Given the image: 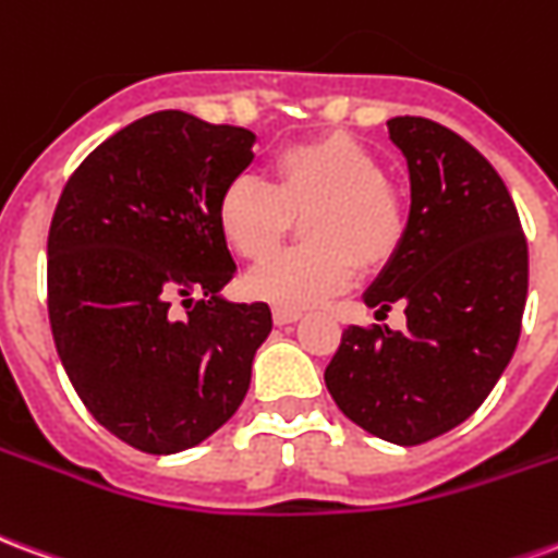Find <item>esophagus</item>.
I'll return each instance as SVG.
<instances>
[{"mask_svg": "<svg viewBox=\"0 0 558 558\" xmlns=\"http://www.w3.org/2000/svg\"><path fill=\"white\" fill-rule=\"evenodd\" d=\"M275 326H292V323H299L302 319V314L299 311H280V307H275Z\"/></svg>", "mask_w": 558, "mask_h": 558, "instance_id": "34e87169", "label": "esophagus"}]
</instances>
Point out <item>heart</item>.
<instances>
[{
    "mask_svg": "<svg viewBox=\"0 0 558 558\" xmlns=\"http://www.w3.org/2000/svg\"><path fill=\"white\" fill-rule=\"evenodd\" d=\"M292 217L303 219L308 247L276 255L244 278L247 295L280 311H304L350 290L359 268L388 263L407 232V211L383 179V163L350 134L280 148L271 184L235 175L215 208L223 242L244 259H265Z\"/></svg>",
    "mask_w": 558,
    "mask_h": 558,
    "instance_id": "1",
    "label": "heart"
}]
</instances>
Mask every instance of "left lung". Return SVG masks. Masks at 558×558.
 Returning <instances> with one entry per match:
<instances>
[{"mask_svg": "<svg viewBox=\"0 0 558 558\" xmlns=\"http://www.w3.org/2000/svg\"><path fill=\"white\" fill-rule=\"evenodd\" d=\"M410 167L400 247L364 290L407 326L343 331L326 367L340 412L395 445L442 436L478 410L511 362L526 307L529 254L514 199L490 160L421 116L388 119Z\"/></svg>", "mask_w": 558, "mask_h": 558, "instance_id": "1", "label": "left lung"}]
</instances>
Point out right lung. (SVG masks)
Wrapping results in <instances>:
<instances>
[{"label": "right lung", "mask_w": 558, "mask_h": 558, "mask_svg": "<svg viewBox=\"0 0 558 558\" xmlns=\"http://www.w3.org/2000/svg\"><path fill=\"white\" fill-rule=\"evenodd\" d=\"M254 143L247 128L160 110L95 148L53 211L56 352L95 421L146 454H175L223 427L271 331L266 302L220 295L235 263L215 208Z\"/></svg>", "instance_id": "obj_1"}]
</instances>
